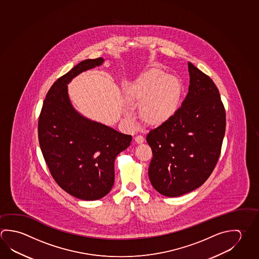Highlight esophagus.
I'll use <instances>...</instances> for the list:
<instances>
[{"instance_id":"esophagus-1","label":"esophagus","mask_w":259,"mask_h":259,"mask_svg":"<svg viewBox=\"0 0 259 259\" xmlns=\"http://www.w3.org/2000/svg\"><path fill=\"white\" fill-rule=\"evenodd\" d=\"M135 141H136V143H137V144H143L145 142V138H144V136H136Z\"/></svg>"}]
</instances>
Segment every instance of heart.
Returning a JSON list of instances; mask_svg holds the SVG:
<instances>
[{"mask_svg":"<svg viewBox=\"0 0 259 259\" xmlns=\"http://www.w3.org/2000/svg\"><path fill=\"white\" fill-rule=\"evenodd\" d=\"M124 93L144 123L160 125L171 118L178 108L182 84L177 76L151 68L128 84Z\"/></svg>","mask_w":259,"mask_h":259,"instance_id":"1","label":"heart"}]
</instances>
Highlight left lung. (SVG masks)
<instances>
[{
  "label": "left lung",
  "mask_w": 259,
  "mask_h": 259,
  "mask_svg": "<svg viewBox=\"0 0 259 259\" xmlns=\"http://www.w3.org/2000/svg\"><path fill=\"white\" fill-rule=\"evenodd\" d=\"M188 94L172 117L153 129L146 141L153 152L148 176L168 197L202 186L218 163L226 132V111L218 87L188 63Z\"/></svg>",
  "instance_id": "left-lung-1"
}]
</instances>
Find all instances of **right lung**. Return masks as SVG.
<instances>
[{
    "instance_id": "right-lung-1",
    "label": "right lung",
    "mask_w": 259,
    "mask_h": 259,
    "mask_svg": "<svg viewBox=\"0 0 259 259\" xmlns=\"http://www.w3.org/2000/svg\"><path fill=\"white\" fill-rule=\"evenodd\" d=\"M104 58L87 59L60 77L46 95L38 122L41 153L55 182L82 200L100 199L114 183V160L132 136L87 118L74 109L67 84L78 74L100 66Z\"/></svg>"
}]
</instances>
